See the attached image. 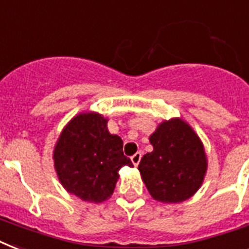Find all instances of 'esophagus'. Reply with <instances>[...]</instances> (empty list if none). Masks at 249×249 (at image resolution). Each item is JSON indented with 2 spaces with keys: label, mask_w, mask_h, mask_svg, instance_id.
<instances>
[{
  "label": "esophagus",
  "mask_w": 249,
  "mask_h": 249,
  "mask_svg": "<svg viewBox=\"0 0 249 249\" xmlns=\"http://www.w3.org/2000/svg\"><path fill=\"white\" fill-rule=\"evenodd\" d=\"M141 158H142V154H141V152H136V154H134V155H133L130 159H132V163L137 166L138 164H140Z\"/></svg>",
  "instance_id": "34e87169"
}]
</instances>
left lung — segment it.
Masks as SVG:
<instances>
[{
  "label": "left lung",
  "mask_w": 249,
  "mask_h": 249,
  "mask_svg": "<svg viewBox=\"0 0 249 249\" xmlns=\"http://www.w3.org/2000/svg\"><path fill=\"white\" fill-rule=\"evenodd\" d=\"M154 151L138 165L155 200L181 203L196 193L204 179L207 158L199 137L179 119L164 121L151 134Z\"/></svg>",
  "instance_id": "1"
}]
</instances>
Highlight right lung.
I'll return each instance as SVG.
<instances>
[{
    "mask_svg": "<svg viewBox=\"0 0 249 249\" xmlns=\"http://www.w3.org/2000/svg\"><path fill=\"white\" fill-rule=\"evenodd\" d=\"M54 165L68 193L101 203L112 195L119 170L133 163L123 152V140L107 130V119L86 112L63 129L54 150Z\"/></svg>",
    "mask_w": 249,
    "mask_h": 249,
    "instance_id": "add662e5",
    "label": "right lung"
}]
</instances>
